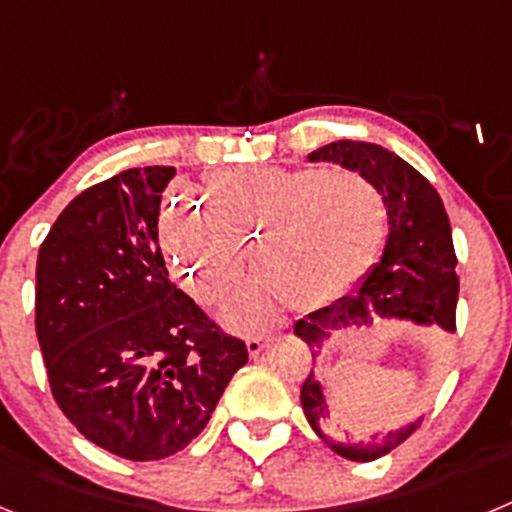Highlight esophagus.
Returning <instances> with one entry per match:
<instances>
[{"instance_id":"1","label":"esophagus","mask_w":512,"mask_h":512,"mask_svg":"<svg viewBox=\"0 0 512 512\" xmlns=\"http://www.w3.org/2000/svg\"><path fill=\"white\" fill-rule=\"evenodd\" d=\"M266 346V338L264 336H248L246 338V348L251 356H259Z\"/></svg>"}]
</instances>
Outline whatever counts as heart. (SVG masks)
I'll use <instances>...</instances> for the list:
<instances>
[{"label":"heart","mask_w":512,"mask_h":512,"mask_svg":"<svg viewBox=\"0 0 512 512\" xmlns=\"http://www.w3.org/2000/svg\"><path fill=\"white\" fill-rule=\"evenodd\" d=\"M199 202L176 192L161 215L174 277L202 305H217L256 269L289 307L315 310L348 295L377 261L390 233V202L374 179L328 166L238 169L205 179ZM273 289H253L225 310L241 330L266 325Z\"/></svg>","instance_id":"b5f03b06"}]
</instances>
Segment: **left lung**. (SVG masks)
Masks as SVG:
<instances>
[{
	"label": "left lung",
	"mask_w": 512,
	"mask_h": 512,
	"mask_svg": "<svg viewBox=\"0 0 512 512\" xmlns=\"http://www.w3.org/2000/svg\"><path fill=\"white\" fill-rule=\"evenodd\" d=\"M310 161H336L346 169L374 179L390 202V235L382 261L364 279L359 292L338 305L312 312L310 318L297 320L295 336H300L310 348H318L330 330L372 323L374 315L438 323L446 330H456V302H459L456 251L451 241L449 215L431 182L408 161H402L400 156L377 143H364V140L328 143L312 151ZM300 400L312 431L336 454L351 461H372L390 454L423 423V420L410 423L408 428L379 441L354 443L351 438H343L338 433L336 413L330 410V402L323 397V387L312 369L302 382Z\"/></svg>",
	"instance_id": "1"
}]
</instances>
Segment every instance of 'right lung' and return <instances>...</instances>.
Instances as JSON below:
<instances>
[{
  "instance_id": "obj_1",
  "label": "right lung",
  "mask_w": 512,
  "mask_h": 512,
  "mask_svg": "<svg viewBox=\"0 0 512 512\" xmlns=\"http://www.w3.org/2000/svg\"><path fill=\"white\" fill-rule=\"evenodd\" d=\"M174 166H143L84 189L40 243L35 333L53 400L81 436L120 459L156 461L202 433L248 361L171 284L158 246Z\"/></svg>"
}]
</instances>
